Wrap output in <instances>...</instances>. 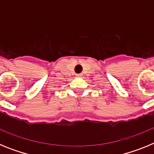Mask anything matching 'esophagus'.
I'll list each match as a JSON object with an SVG mask.
<instances>
[{
  "instance_id": "obj_1",
  "label": "esophagus",
  "mask_w": 154,
  "mask_h": 154,
  "mask_svg": "<svg viewBox=\"0 0 154 154\" xmlns=\"http://www.w3.org/2000/svg\"><path fill=\"white\" fill-rule=\"evenodd\" d=\"M76 76H77V77H82V74H76Z\"/></svg>"
}]
</instances>
